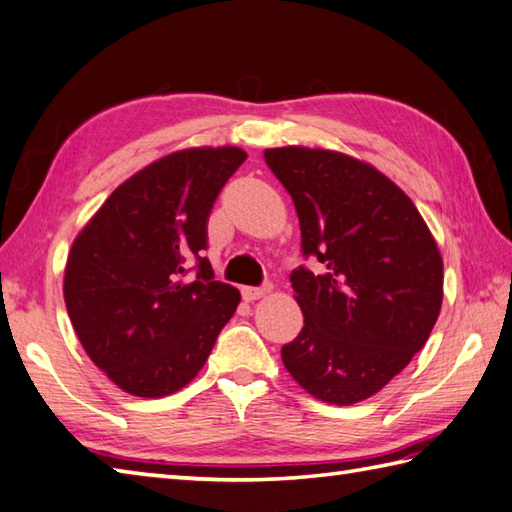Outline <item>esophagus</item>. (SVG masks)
<instances>
[{
    "instance_id": "esophagus-1",
    "label": "esophagus",
    "mask_w": 512,
    "mask_h": 512,
    "mask_svg": "<svg viewBox=\"0 0 512 512\" xmlns=\"http://www.w3.org/2000/svg\"><path fill=\"white\" fill-rule=\"evenodd\" d=\"M269 289H271V283H267V285H263V287H243L241 294H243V298H245L247 302H252V300H258L260 296H265Z\"/></svg>"
}]
</instances>
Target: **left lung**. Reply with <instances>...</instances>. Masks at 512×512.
I'll use <instances>...</instances> for the list:
<instances>
[{"label": "left lung", "instance_id": "1", "mask_svg": "<svg viewBox=\"0 0 512 512\" xmlns=\"http://www.w3.org/2000/svg\"><path fill=\"white\" fill-rule=\"evenodd\" d=\"M296 205L302 256L291 287L305 327L283 362L314 398H371L429 340L442 307V256L413 201L371 165L309 148L265 150Z\"/></svg>", "mask_w": 512, "mask_h": 512}]
</instances>
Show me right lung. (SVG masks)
Returning a JSON list of instances; mask_svg holds the SVG:
<instances>
[{
    "label": "right lung",
    "instance_id": "1",
    "mask_svg": "<svg viewBox=\"0 0 512 512\" xmlns=\"http://www.w3.org/2000/svg\"><path fill=\"white\" fill-rule=\"evenodd\" d=\"M245 159L238 148L163 156L119 185L72 243L68 316L90 360L125 393L183 389L234 316L241 294L214 280L201 254L216 198ZM190 270L197 278L187 284Z\"/></svg>",
    "mask_w": 512,
    "mask_h": 512
}]
</instances>
